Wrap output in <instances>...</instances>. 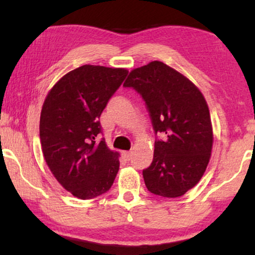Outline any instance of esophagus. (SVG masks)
<instances>
[{
    "instance_id": "1",
    "label": "esophagus",
    "mask_w": 255,
    "mask_h": 255,
    "mask_svg": "<svg viewBox=\"0 0 255 255\" xmlns=\"http://www.w3.org/2000/svg\"><path fill=\"white\" fill-rule=\"evenodd\" d=\"M123 156L127 160H130L131 156H132V152L131 151H124L123 152Z\"/></svg>"
}]
</instances>
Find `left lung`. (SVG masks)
I'll return each instance as SVG.
<instances>
[{"instance_id":"8db88e82","label":"left lung","mask_w":255,"mask_h":255,"mask_svg":"<svg viewBox=\"0 0 255 255\" xmlns=\"http://www.w3.org/2000/svg\"><path fill=\"white\" fill-rule=\"evenodd\" d=\"M132 87L147 104L155 133L153 161L142 170L146 188L162 197H180L200 182L210 161L214 132L207 101L187 76L161 61L132 69Z\"/></svg>"}]
</instances>
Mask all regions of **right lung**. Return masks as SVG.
Wrapping results in <instances>:
<instances>
[{
  "instance_id": "1",
  "label": "right lung",
  "mask_w": 255,
  "mask_h": 255,
  "mask_svg": "<svg viewBox=\"0 0 255 255\" xmlns=\"http://www.w3.org/2000/svg\"><path fill=\"white\" fill-rule=\"evenodd\" d=\"M128 71L83 65L47 93L40 113L41 151L48 168L73 196L89 200L113 186L120 153L96 141L100 116Z\"/></svg>"
}]
</instances>
